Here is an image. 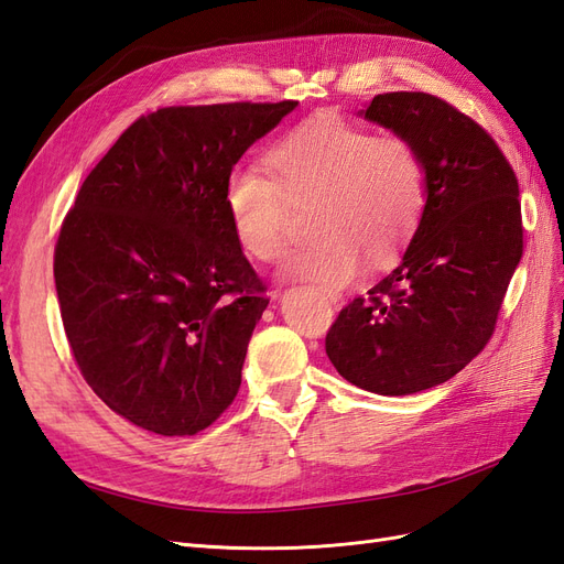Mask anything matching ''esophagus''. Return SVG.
Masks as SVG:
<instances>
[{
  "instance_id": "1",
  "label": "esophagus",
  "mask_w": 564,
  "mask_h": 564,
  "mask_svg": "<svg viewBox=\"0 0 564 564\" xmlns=\"http://www.w3.org/2000/svg\"><path fill=\"white\" fill-rule=\"evenodd\" d=\"M329 303H334V305H336V303H338V296H329Z\"/></svg>"
}]
</instances>
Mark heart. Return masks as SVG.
<instances>
[{
  "mask_svg": "<svg viewBox=\"0 0 564 564\" xmlns=\"http://www.w3.org/2000/svg\"><path fill=\"white\" fill-rule=\"evenodd\" d=\"M268 175L237 166L226 178V212L240 247L270 263L284 247L289 202L313 199V237L289 249L282 272L329 292L360 270L388 263L412 240L429 204V162L406 135H377L340 117L311 119L263 158Z\"/></svg>",
  "mask_w": 564,
  "mask_h": 564,
  "instance_id": "obj_1",
  "label": "heart"
}]
</instances>
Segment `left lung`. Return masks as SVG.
<instances>
[{
	"label": "left lung",
	"mask_w": 564,
	"mask_h": 564,
	"mask_svg": "<svg viewBox=\"0 0 564 564\" xmlns=\"http://www.w3.org/2000/svg\"><path fill=\"white\" fill-rule=\"evenodd\" d=\"M365 117L419 145L429 204L400 263L338 313L324 348L352 386L412 395L449 381L497 329L522 259L520 187L497 141L445 98L379 94Z\"/></svg>",
	"instance_id": "left-lung-1"
}]
</instances>
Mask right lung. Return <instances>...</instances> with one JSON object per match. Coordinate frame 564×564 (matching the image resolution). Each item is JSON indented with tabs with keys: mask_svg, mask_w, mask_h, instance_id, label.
Wrapping results in <instances>:
<instances>
[{
	"mask_svg": "<svg viewBox=\"0 0 564 564\" xmlns=\"http://www.w3.org/2000/svg\"><path fill=\"white\" fill-rule=\"evenodd\" d=\"M172 106L119 135L65 214L54 278L84 381L141 429L183 437L232 404L268 296L230 228L226 178L292 112Z\"/></svg>",
	"mask_w": 564,
	"mask_h": 564,
	"instance_id": "right-lung-1",
	"label": "right lung"
}]
</instances>
